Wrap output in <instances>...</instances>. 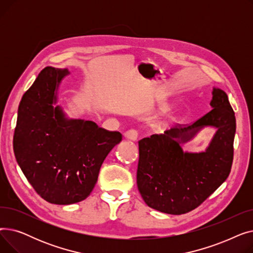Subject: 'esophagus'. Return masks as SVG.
<instances>
[{"mask_svg":"<svg viewBox=\"0 0 253 253\" xmlns=\"http://www.w3.org/2000/svg\"><path fill=\"white\" fill-rule=\"evenodd\" d=\"M124 136H125V138H126V139H128V140L135 141V140L137 139L138 133H137V131H136V130H134V129H130V130H128V131H126V132H125Z\"/></svg>","mask_w":253,"mask_h":253,"instance_id":"obj_1","label":"esophagus"}]
</instances>
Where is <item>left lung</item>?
Here are the masks:
<instances>
[{
    "mask_svg": "<svg viewBox=\"0 0 253 253\" xmlns=\"http://www.w3.org/2000/svg\"><path fill=\"white\" fill-rule=\"evenodd\" d=\"M211 111L192 125L138 141L137 188L149 207L168 214L195 209L228 178L233 163L235 113L227 93L213 87ZM206 126L217 129L203 152H188L181 145Z\"/></svg>",
    "mask_w": 253,
    "mask_h": 253,
    "instance_id": "obj_1",
    "label": "left lung"
}]
</instances>
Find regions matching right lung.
<instances>
[{"instance_id": "obj_1", "label": "right lung", "mask_w": 253, "mask_h": 253, "mask_svg": "<svg viewBox=\"0 0 253 253\" xmlns=\"http://www.w3.org/2000/svg\"><path fill=\"white\" fill-rule=\"evenodd\" d=\"M65 69L47 66L19 103L13 137L16 161L35 191L49 203L70 205L90 195L106 156L122 140L84 119L66 116L58 102Z\"/></svg>"}]
</instances>
